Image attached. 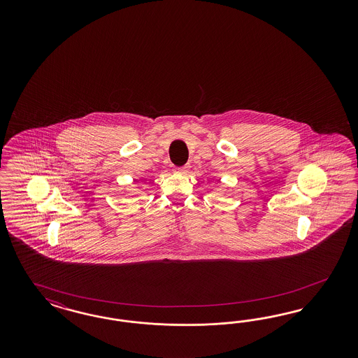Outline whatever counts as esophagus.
<instances>
[{"mask_svg":"<svg viewBox=\"0 0 358 358\" xmlns=\"http://www.w3.org/2000/svg\"><path fill=\"white\" fill-rule=\"evenodd\" d=\"M187 171H189V166H187V165H185V166H180V168H177V169H176V172H177V173H187Z\"/></svg>","mask_w":358,"mask_h":358,"instance_id":"34e87169","label":"esophagus"}]
</instances>
